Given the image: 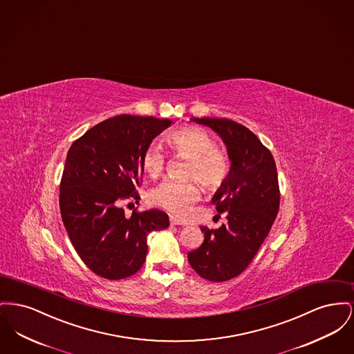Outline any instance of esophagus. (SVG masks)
I'll list each match as a JSON object with an SVG mask.
<instances>
[{
	"mask_svg": "<svg viewBox=\"0 0 354 354\" xmlns=\"http://www.w3.org/2000/svg\"><path fill=\"white\" fill-rule=\"evenodd\" d=\"M170 223H171V225H186V223L178 220L177 217H173V216H170Z\"/></svg>",
	"mask_w": 354,
	"mask_h": 354,
	"instance_id": "obj_1",
	"label": "esophagus"
}]
</instances>
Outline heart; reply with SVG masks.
I'll return each mask as SVG.
<instances>
[{
  "label": "heart",
  "mask_w": 354,
  "mask_h": 354,
  "mask_svg": "<svg viewBox=\"0 0 354 354\" xmlns=\"http://www.w3.org/2000/svg\"><path fill=\"white\" fill-rule=\"evenodd\" d=\"M167 141L177 156L189 158L187 177L198 178L210 190L220 189L229 178L232 170L230 158L223 150L216 147L209 133L200 128L185 127L170 131ZM141 164L144 171L151 178H156L165 169L167 156L160 145L150 144L142 154ZM200 194L201 190L196 180H167L150 192V201L174 216L186 217L192 212V205L200 198Z\"/></svg>",
  "instance_id": "b5f03b06"
}]
</instances>
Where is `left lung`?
<instances>
[{
	"mask_svg": "<svg viewBox=\"0 0 354 354\" xmlns=\"http://www.w3.org/2000/svg\"><path fill=\"white\" fill-rule=\"evenodd\" d=\"M192 121L223 138L232 162L229 178L212 198L227 223L218 229L201 226L204 242L187 253L198 276L223 282L241 274L270 232L279 207L277 168L270 150L241 124L210 117Z\"/></svg>",
	"mask_w": 354,
	"mask_h": 354,
	"instance_id": "8db88e82",
	"label": "left lung"
}]
</instances>
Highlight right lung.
Segmentation results:
<instances>
[{
    "mask_svg": "<svg viewBox=\"0 0 354 354\" xmlns=\"http://www.w3.org/2000/svg\"><path fill=\"white\" fill-rule=\"evenodd\" d=\"M171 120L121 114L97 124L72 144L59 184L62 223L75 252L97 276L122 279L137 273L148 253L147 236L169 226L158 209L133 210L142 181L141 158Z\"/></svg>",
    "mask_w": 354,
    "mask_h": 354,
    "instance_id": "obj_1",
    "label": "right lung"
}]
</instances>
